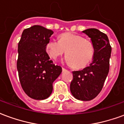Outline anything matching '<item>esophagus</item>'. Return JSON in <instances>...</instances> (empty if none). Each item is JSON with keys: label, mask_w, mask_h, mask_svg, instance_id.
Listing matches in <instances>:
<instances>
[{"label": "esophagus", "mask_w": 124, "mask_h": 124, "mask_svg": "<svg viewBox=\"0 0 124 124\" xmlns=\"http://www.w3.org/2000/svg\"><path fill=\"white\" fill-rule=\"evenodd\" d=\"M66 69H65L64 68H62V71H63V72H64V71H66Z\"/></svg>", "instance_id": "esophagus-1"}]
</instances>
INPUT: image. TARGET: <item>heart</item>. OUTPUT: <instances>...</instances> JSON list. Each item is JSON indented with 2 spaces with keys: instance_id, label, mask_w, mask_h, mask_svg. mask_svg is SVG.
<instances>
[{
  "instance_id": "1",
  "label": "heart",
  "mask_w": 124,
  "mask_h": 124,
  "mask_svg": "<svg viewBox=\"0 0 124 124\" xmlns=\"http://www.w3.org/2000/svg\"><path fill=\"white\" fill-rule=\"evenodd\" d=\"M46 48L50 57L54 60L66 51L64 61L76 69L84 68L90 64L95 54L92 42L74 33H64L60 36L59 40H50Z\"/></svg>"
}]
</instances>
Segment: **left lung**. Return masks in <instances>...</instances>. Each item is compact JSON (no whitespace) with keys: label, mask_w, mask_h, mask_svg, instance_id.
I'll return each instance as SVG.
<instances>
[{"label":"left lung","mask_w":124,"mask_h":124,"mask_svg":"<svg viewBox=\"0 0 124 124\" xmlns=\"http://www.w3.org/2000/svg\"><path fill=\"white\" fill-rule=\"evenodd\" d=\"M82 32L91 38L95 54L89 66L72 72L70 92L77 100L89 101L95 98L103 88L109 72L112 48L108 36L98 29L89 28Z\"/></svg>","instance_id":"1"}]
</instances>
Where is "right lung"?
<instances>
[{
	"label": "right lung",
	"mask_w": 124,
	"mask_h": 124,
	"mask_svg": "<svg viewBox=\"0 0 124 124\" xmlns=\"http://www.w3.org/2000/svg\"><path fill=\"white\" fill-rule=\"evenodd\" d=\"M54 32L42 26L24 29L18 46L17 70L20 84L30 98L44 100L52 92V84L62 68L50 60L46 44Z\"/></svg>",
	"instance_id": "1"
}]
</instances>
